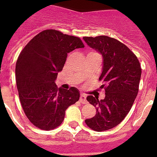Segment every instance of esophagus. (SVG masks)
I'll list each match as a JSON object with an SVG mask.
<instances>
[{"label": "esophagus", "mask_w": 157, "mask_h": 157, "mask_svg": "<svg viewBox=\"0 0 157 157\" xmlns=\"http://www.w3.org/2000/svg\"><path fill=\"white\" fill-rule=\"evenodd\" d=\"M80 102H81L82 104H86L87 102L86 97L85 94H81V95H80Z\"/></svg>", "instance_id": "1"}]
</instances>
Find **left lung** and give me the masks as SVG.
I'll use <instances>...</instances> for the list:
<instances>
[{
    "label": "left lung",
    "instance_id": "left-lung-1",
    "mask_svg": "<svg viewBox=\"0 0 157 157\" xmlns=\"http://www.w3.org/2000/svg\"><path fill=\"white\" fill-rule=\"evenodd\" d=\"M90 48L103 57V68L99 78L103 82L105 97L88 96L87 101L97 108L96 115L86 120L90 128L101 132L120 124L127 116L138 95L141 68L138 58L120 41L108 37H84Z\"/></svg>",
    "mask_w": 157,
    "mask_h": 157
}]
</instances>
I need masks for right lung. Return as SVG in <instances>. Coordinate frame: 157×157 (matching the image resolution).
<instances>
[{
    "mask_svg": "<svg viewBox=\"0 0 157 157\" xmlns=\"http://www.w3.org/2000/svg\"><path fill=\"white\" fill-rule=\"evenodd\" d=\"M79 48H84L79 37L45 30L19 54L16 65L19 100L28 120L37 128L50 130L59 127L67 109L79 100L77 88L58 90L55 83L67 53Z\"/></svg>",
    "mask_w": 157,
    "mask_h": 157,
    "instance_id": "right-lung-1",
    "label": "right lung"
}]
</instances>
